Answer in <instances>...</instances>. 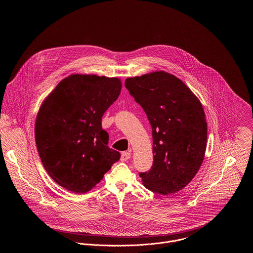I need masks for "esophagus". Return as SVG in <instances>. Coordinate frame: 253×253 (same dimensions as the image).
Here are the masks:
<instances>
[{
  "instance_id": "34e87169",
  "label": "esophagus",
  "mask_w": 253,
  "mask_h": 253,
  "mask_svg": "<svg viewBox=\"0 0 253 253\" xmlns=\"http://www.w3.org/2000/svg\"><path fill=\"white\" fill-rule=\"evenodd\" d=\"M130 157H131V153L128 151H126V152H123L122 154H121V161H127L128 159H130Z\"/></svg>"
}]
</instances>
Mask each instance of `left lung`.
<instances>
[{
	"instance_id": "1",
	"label": "left lung",
	"mask_w": 253,
	"mask_h": 253,
	"mask_svg": "<svg viewBox=\"0 0 253 253\" xmlns=\"http://www.w3.org/2000/svg\"><path fill=\"white\" fill-rule=\"evenodd\" d=\"M125 87L152 127L153 166L139 172L145 187L163 195L180 191L204 159L207 122L200 101L182 81L163 71L129 78Z\"/></svg>"
}]
</instances>
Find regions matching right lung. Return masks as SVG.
I'll return each mask as SVG.
<instances>
[{
	"mask_svg": "<svg viewBox=\"0 0 253 253\" xmlns=\"http://www.w3.org/2000/svg\"><path fill=\"white\" fill-rule=\"evenodd\" d=\"M121 90L117 78L72 75L40 108L35 126L39 156L51 178L68 191H90L120 160L121 154L107 145L101 119Z\"/></svg>",
	"mask_w": 253,
	"mask_h": 253,
	"instance_id": "obj_1",
	"label": "right lung"
}]
</instances>
